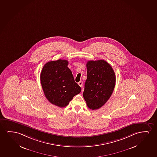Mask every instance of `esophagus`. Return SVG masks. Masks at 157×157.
<instances>
[{
  "instance_id": "34e87169",
  "label": "esophagus",
  "mask_w": 157,
  "mask_h": 157,
  "mask_svg": "<svg viewBox=\"0 0 157 157\" xmlns=\"http://www.w3.org/2000/svg\"><path fill=\"white\" fill-rule=\"evenodd\" d=\"M78 84L81 87H82V86H83V81H80V82L78 83Z\"/></svg>"
}]
</instances>
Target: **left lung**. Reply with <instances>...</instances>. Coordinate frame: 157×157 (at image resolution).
<instances>
[{
	"label": "left lung",
	"mask_w": 157,
	"mask_h": 157,
	"mask_svg": "<svg viewBox=\"0 0 157 157\" xmlns=\"http://www.w3.org/2000/svg\"><path fill=\"white\" fill-rule=\"evenodd\" d=\"M87 78L83 93L87 106L96 110L105 104L116 84L115 72L110 64L103 60L89 61Z\"/></svg>",
	"instance_id": "left-lung-1"
}]
</instances>
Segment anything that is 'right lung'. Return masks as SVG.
<instances>
[{
    "label": "right lung",
    "instance_id": "1",
    "mask_svg": "<svg viewBox=\"0 0 157 157\" xmlns=\"http://www.w3.org/2000/svg\"><path fill=\"white\" fill-rule=\"evenodd\" d=\"M68 64L67 60L51 61L44 64L40 74L41 84L47 99L60 108L66 106L81 91Z\"/></svg>",
    "mask_w": 157,
    "mask_h": 157
}]
</instances>
